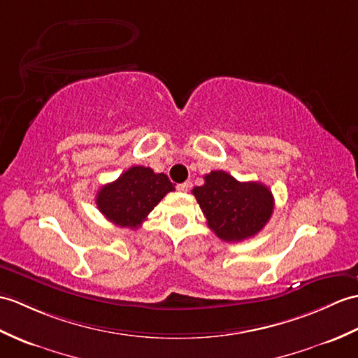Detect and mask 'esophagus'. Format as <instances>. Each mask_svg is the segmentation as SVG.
Returning a JSON list of instances; mask_svg holds the SVG:
<instances>
[{"label": "esophagus", "instance_id": "esophagus-1", "mask_svg": "<svg viewBox=\"0 0 358 358\" xmlns=\"http://www.w3.org/2000/svg\"><path fill=\"white\" fill-rule=\"evenodd\" d=\"M189 182L186 181V182H180V185H177V190L178 192H187V189H189Z\"/></svg>", "mask_w": 358, "mask_h": 358}]
</instances>
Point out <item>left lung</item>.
<instances>
[{
    "label": "left lung",
    "mask_w": 358,
    "mask_h": 358,
    "mask_svg": "<svg viewBox=\"0 0 358 358\" xmlns=\"http://www.w3.org/2000/svg\"><path fill=\"white\" fill-rule=\"evenodd\" d=\"M192 194L201 207L207 226L227 243H239L265 227L271 218L274 198L259 181H238L224 171L204 176V185Z\"/></svg>",
    "instance_id": "obj_1"
}]
</instances>
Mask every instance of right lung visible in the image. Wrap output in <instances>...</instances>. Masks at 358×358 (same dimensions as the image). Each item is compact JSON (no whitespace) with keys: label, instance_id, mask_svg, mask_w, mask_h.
Segmentation results:
<instances>
[{"label":"right lung","instance_id":"obj_1","mask_svg":"<svg viewBox=\"0 0 358 358\" xmlns=\"http://www.w3.org/2000/svg\"><path fill=\"white\" fill-rule=\"evenodd\" d=\"M173 185L164 173H155L145 166H132L96 195L97 209L119 227L137 229Z\"/></svg>","mask_w":358,"mask_h":358}]
</instances>
